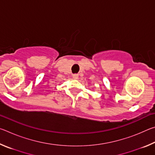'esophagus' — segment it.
<instances>
[{
  "instance_id": "1",
  "label": "esophagus",
  "mask_w": 155,
  "mask_h": 155,
  "mask_svg": "<svg viewBox=\"0 0 155 155\" xmlns=\"http://www.w3.org/2000/svg\"><path fill=\"white\" fill-rule=\"evenodd\" d=\"M73 78H74V79H78V75L77 74H73Z\"/></svg>"
}]
</instances>
